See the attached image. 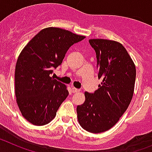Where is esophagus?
Returning a JSON list of instances; mask_svg holds the SVG:
<instances>
[{
	"instance_id": "esophagus-1",
	"label": "esophagus",
	"mask_w": 152,
	"mask_h": 152,
	"mask_svg": "<svg viewBox=\"0 0 152 152\" xmlns=\"http://www.w3.org/2000/svg\"><path fill=\"white\" fill-rule=\"evenodd\" d=\"M72 93H74V94H75V93H78L79 91H80V90L77 89V88H72Z\"/></svg>"
}]
</instances>
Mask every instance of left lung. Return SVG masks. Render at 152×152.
<instances>
[{
    "label": "left lung",
    "instance_id": "1",
    "mask_svg": "<svg viewBox=\"0 0 152 152\" xmlns=\"http://www.w3.org/2000/svg\"><path fill=\"white\" fill-rule=\"evenodd\" d=\"M98 78L101 85L94 93L85 92V101L77 107L79 124L86 131L100 133L111 129L128 108L135 88V66L121 43L94 39Z\"/></svg>",
    "mask_w": 152,
    "mask_h": 152
}]
</instances>
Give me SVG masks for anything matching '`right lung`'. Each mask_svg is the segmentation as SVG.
<instances>
[{
    "instance_id": "right-lung-1",
    "label": "right lung",
    "mask_w": 152,
    "mask_h": 152,
    "mask_svg": "<svg viewBox=\"0 0 152 152\" xmlns=\"http://www.w3.org/2000/svg\"><path fill=\"white\" fill-rule=\"evenodd\" d=\"M84 38L65 29L49 27L24 47L16 64L15 95L28 122L44 126L54 119L68 91L50 75L62 63L70 47Z\"/></svg>"
}]
</instances>
